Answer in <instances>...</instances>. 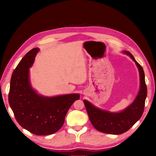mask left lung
I'll return each mask as SVG.
<instances>
[{"label": "left lung", "instance_id": "1", "mask_svg": "<svg viewBox=\"0 0 156 156\" xmlns=\"http://www.w3.org/2000/svg\"><path fill=\"white\" fill-rule=\"evenodd\" d=\"M122 52L134 61L140 74V90L133 102L124 110L114 112L96 107L87 100L83 101L92 125L97 130L105 133L119 135L127 131L140 120L144 111L147 90L143 68L135 60L130 52L128 51H122Z\"/></svg>", "mask_w": 156, "mask_h": 156}]
</instances>
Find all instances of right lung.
Returning <instances> with one entry per match:
<instances>
[{"instance_id":"1","label":"right lung","mask_w":156,"mask_h":156,"mask_svg":"<svg viewBox=\"0 0 156 156\" xmlns=\"http://www.w3.org/2000/svg\"><path fill=\"white\" fill-rule=\"evenodd\" d=\"M39 48L32 49L22 58L11 78L9 102L18 123L37 135H48L62 127L69 107L80 98L79 94L45 97L33 88L29 68Z\"/></svg>"}]
</instances>
